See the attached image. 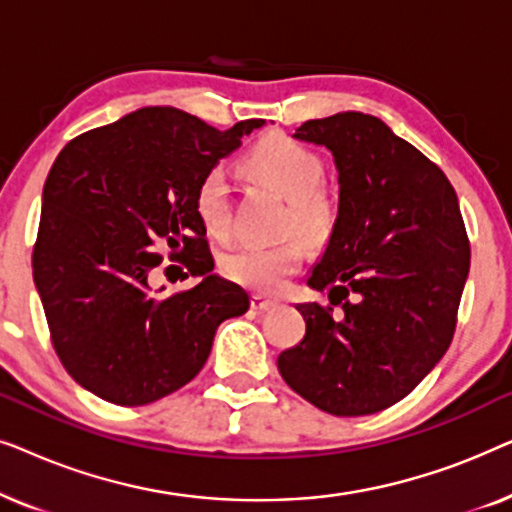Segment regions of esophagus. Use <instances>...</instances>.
<instances>
[{
	"label": "esophagus",
	"instance_id": "esophagus-1",
	"mask_svg": "<svg viewBox=\"0 0 512 512\" xmlns=\"http://www.w3.org/2000/svg\"><path fill=\"white\" fill-rule=\"evenodd\" d=\"M275 305H277V300H272L268 296H261V293H254V296H251V310H256V312H265V310H270V307H275Z\"/></svg>",
	"mask_w": 512,
	"mask_h": 512
}]
</instances>
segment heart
I'll use <instances>...</instances> for the list:
<instances>
[{
	"instance_id": "b5f03b06",
	"label": "heart",
	"mask_w": 512,
	"mask_h": 512,
	"mask_svg": "<svg viewBox=\"0 0 512 512\" xmlns=\"http://www.w3.org/2000/svg\"><path fill=\"white\" fill-rule=\"evenodd\" d=\"M251 177L275 188L289 200L284 233H300L310 242H324L340 219L338 200L321 186L326 165L310 146L286 135H268L242 158ZM193 207L209 235L230 233V188L221 167H209L193 193ZM305 261V242L289 237L275 247H237L221 256V272L230 282L254 291H279Z\"/></svg>"
}]
</instances>
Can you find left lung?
<instances>
[{
  "instance_id": "obj_1",
  "label": "left lung",
  "mask_w": 512,
  "mask_h": 512,
  "mask_svg": "<svg viewBox=\"0 0 512 512\" xmlns=\"http://www.w3.org/2000/svg\"><path fill=\"white\" fill-rule=\"evenodd\" d=\"M293 137L333 153L340 219L307 279L331 305H298L305 338L279 354L277 368L328 415H373L408 396L452 342L471 268L457 193L375 116L314 118Z\"/></svg>"
}]
</instances>
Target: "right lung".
<instances>
[{"label": "right lung", "instance_id": "1", "mask_svg": "<svg viewBox=\"0 0 512 512\" xmlns=\"http://www.w3.org/2000/svg\"><path fill=\"white\" fill-rule=\"evenodd\" d=\"M263 123L216 130L186 111L146 107L74 137L55 158L32 275L55 354L102 401L135 408L181 389L205 366L221 321L249 310L240 286L212 275L193 193ZM177 264L201 284L156 290Z\"/></svg>", "mask_w": 512, "mask_h": 512}]
</instances>
